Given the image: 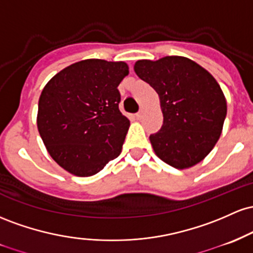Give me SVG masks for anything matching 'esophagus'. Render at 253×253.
<instances>
[{"label": "esophagus", "instance_id": "esophagus-1", "mask_svg": "<svg viewBox=\"0 0 253 253\" xmlns=\"http://www.w3.org/2000/svg\"><path fill=\"white\" fill-rule=\"evenodd\" d=\"M142 117H143V111H142V110H141L140 112L136 113V118H137V119H141Z\"/></svg>", "mask_w": 253, "mask_h": 253}]
</instances>
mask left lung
<instances>
[{"label": "left lung", "instance_id": "1", "mask_svg": "<svg viewBox=\"0 0 253 253\" xmlns=\"http://www.w3.org/2000/svg\"><path fill=\"white\" fill-rule=\"evenodd\" d=\"M134 70L160 98L164 123L149 136L155 154L178 169L202 161L220 138L227 115L220 84L200 64L181 56L141 59Z\"/></svg>", "mask_w": 253, "mask_h": 253}]
</instances>
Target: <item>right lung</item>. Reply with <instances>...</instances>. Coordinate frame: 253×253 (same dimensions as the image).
Masks as SVG:
<instances>
[{"label":"right lung","instance_id":"obj_1","mask_svg":"<svg viewBox=\"0 0 253 253\" xmlns=\"http://www.w3.org/2000/svg\"><path fill=\"white\" fill-rule=\"evenodd\" d=\"M124 62L84 59L42 89L37 126L51 158L78 177L95 174L121 154L130 122L119 111Z\"/></svg>","mask_w":253,"mask_h":253}]
</instances>
